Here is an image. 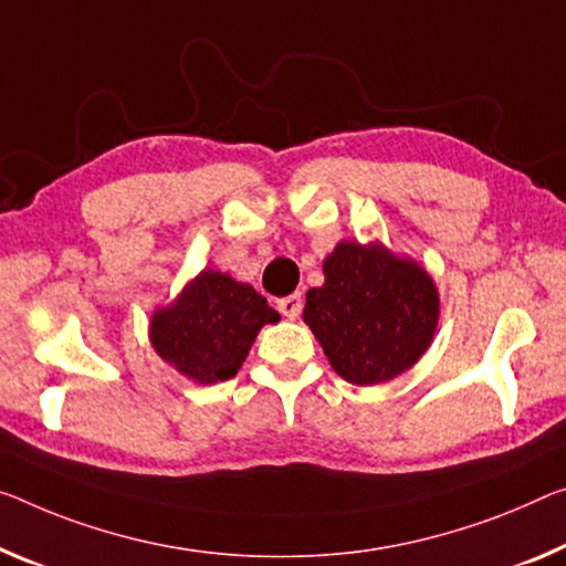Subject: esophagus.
I'll return each instance as SVG.
<instances>
[{
    "mask_svg": "<svg viewBox=\"0 0 566 566\" xmlns=\"http://www.w3.org/2000/svg\"><path fill=\"white\" fill-rule=\"evenodd\" d=\"M303 308V298L301 293H291V295H283L281 301H277V311L283 313L285 318H295Z\"/></svg>",
    "mask_w": 566,
    "mask_h": 566,
    "instance_id": "34e87169",
    "label": "esophagus"
}]
</instances>
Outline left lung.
Listing matches in <instances>:
<instances>
[{"instance_id":"8db88e82","label":"left lung","mask_w":566,"mask_h":566,"mask_svg":"<svg viewBox=\"0 0 566 566\" xmlns=\"http://www.w3.org/2000/svg\"><path fill=\"white\" fill-rule=\"evenodd\" d=\"M324 285L306 293L303 321L338 377L379 385L415 367L438 328L430 273L385 245L344 240L324 260Z\"/></svg>"}]
</instances>
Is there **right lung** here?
Listing matches in <instances>:
<instances>
[{"mask_svg": "<svg viewBox=\"0 0 566 566\" xmlns=\"http://www.w3.org/2000/svg\"><path fill=\"white\" fill-rule=\"evenodd\" d=\"M281 321L253 285L220 271L199 273L177 301L151 316V344L164 361L199 385L238 374L255 336Z\"/></svg>", "mask_w": 566, "mask_h": 566, "instance_id": "add662e5", "label": "right lung"}]
</instances>
